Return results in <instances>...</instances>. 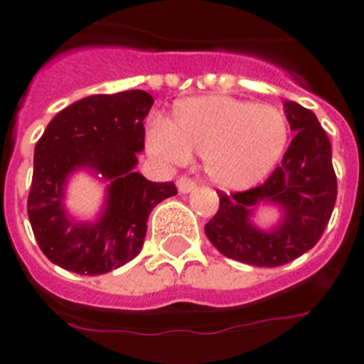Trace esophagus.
<instances>
[{
  "label": "esophagus",
  "mask_w": 364,
  "mask_h": 364,
  "mask_svg": "<svg viewBox=\"0 0 364 364\" xmlns=\"http://www.w3.org/2000/svg\"><path fill=\"white\" fill-rule=\"evenodd\" d=\"M176 188H178L180 193H191L197 188V182L188 178V176H182V178H178V182H176Z\"/></svg>",
  "instance_id": "obj_1"
}]
</instances>
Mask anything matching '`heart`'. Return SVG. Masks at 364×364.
Listing matches in <instances>:
<instances>
[{
	"mask_svg": "<svg viewBox=\"0 0 364 364\" xmlns=\"http://www.w3.org/2000/svg\"><path fill=\"white\" fill-rule=\"evenodd\" d=\"M290 127L275 105L222 95L182 100L169 122L149 125L146 146L166 164L202 154L204 171L218 188L244 191L260 184L284 156Z\"/></svg>",
	"mask_w": 364,
	"mask_h": 364,
	"instance_id": "heart-1",
	"label": "heart"
}]
</instances>
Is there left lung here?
I'll list each match as a JSON object with an SVG mask.
<instances>
[{
  "label": "left lung",
  "instance_id": "left-lung-1",
  "mask_svg": "<svg viewBox=\"0 0 364 364\" xmlns=\"http://www.w3.org/2000/svg\"><path fill=\"white\" fill-rule=\"evenodd\" d=\"M284 112L295 136L281 166L259 188L218 193L217 215L204 226L222 255L260 268L288 264L311 250L337 198L332 146L317 117L291 100L284 102ZM260 205H277L282 210V220L269 230L252 222Z\"/></svg>",
  "mask_w": 364,
  "mask_h": 364
}]
</instances>
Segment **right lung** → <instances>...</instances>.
Segmentation results:
<instances>
[{"label": "right lung", "instance_id": "add662e5", "mask_svg": "<svg viewBox=\"0 0 364 364\" xmlns=\"http://www.w3.org/2000/svg\"><path fill=\"white\" fill-rule=\"evenodd\" d=\"M146 91L78 100L49 122L34 149L27 211L45 257L80 275H102L140 253L147 218L159 202L176 195L173 182H151L134 169L144 151ZM76 171L108 182L96 221H78L65 208L66 182Z\"/></svg>", "mask_w": 364, "mask_h": 364}]
</instances>
